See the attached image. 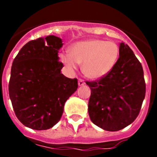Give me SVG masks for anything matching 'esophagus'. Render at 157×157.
Wrapping results in <instances>:
<instances>
[{"instance_id":"34e87169","label":"esophagus","mask_w":157,"mask_h":157,"mask_svg":"<svg viewBox=\"0 0 157 157\" xmlns=\"http://www.w3.org/2000/svg\"><path fill=\"white\" fill-rule=\"evenodd\" d=\"M85 84H86V82H85L83 80H81V79H79V80H78V86H84Z\"/></svg>"}]
</instances>
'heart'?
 Returning <instances> with one entry per match:
<instances>
[{"label":"heart","mask_w":157,"mask_h":157,"mask_svg":"<svg viewBox=\"0 0 157 157\" xmlns=\"http://www.w3.org/2000/svg\"><path fill=\"white\" fill-rule=\"evenodd\" d=\"M119 46L100 39L81 40L71 45L70 53L62 52L60 60L70 71L83 63V72L88 78L98 80L110 73L119 59Z\"/></svg>","instance_id":"b5f03b06"}]
</instances>
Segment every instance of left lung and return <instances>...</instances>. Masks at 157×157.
Here are the masks:
<instances>
[{"instance_id": "8db88e82", "label": "left lung", "mask_w": 157, "mask_h": 157, "mask_svg": "<svg viewBox=\"0 0 157 157\" xmlns=\"http://www.w3.org/2000/svg\"><path fill=\"white\" fill-rule=\"evenodd\" d=\"M119 59L109 74L86 82L91 90L88 112L91 121L107 131L124 129L136 119L145 98L144 70L127 44H120Z\"/></svg>"}]
</instances>
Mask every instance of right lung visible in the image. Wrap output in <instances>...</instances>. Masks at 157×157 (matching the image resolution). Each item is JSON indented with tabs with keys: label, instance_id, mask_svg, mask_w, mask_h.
I'll list each match as a JSON object with an SVG mask.
<instances>
[{
	"label": "right lung",
	"instance_id": "1",
	"mask_svg": "<svg viewBox=\"0 0 157 157\" xmlns=\"http://www.w3.org/2000/svg\"><path fill=\"white\" fill-rule=\"evenodd\" d=\"M61 38L50 35L28 42L11 67L9 94L19 121L36 130L52 128L61 118L64 104L77 90V79L61 73Z\"/></svg>",
	"mask_w": 157,
	"mask_h": 157
}]
</instances>
